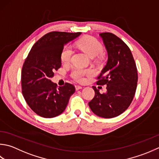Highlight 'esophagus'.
<instances>
[{
	"label": "esophagus",
	"instance_id": "1",
	"mask_svg": "<svg viewBox=\"0 0 159 159\" xmlns=\"http://www.w3.org/2000/svg\"><path fill=\"white\" fill-rule=\"evenodd\" d=\"M82 89V86H79V85H76V86H75V89H76V90H80V89Z\"/></svg>",
	"mask_w": 159,
	"mask_h": 159
}]
</instances>
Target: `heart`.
<instances>
[{"mask_svg":"<svg viewBox=\"0 0 159 159\" xmlns=\"http://www.w3.org/2000/svg\"><path fill=\"white\" fill-rule=\"evenodd\" d=\"M78 46L84 52H85L90 57H95L101 55L103 51L102 44L93 37L83 38L77 42ZM73 55L72 47L66 45L64 47L61 53V60L64 63L69 62ZM93 73L91 69H82L76 68L71 72L70 75L77 82H82L85 80V76L90 75Z\"/></svg>","mask_w":159,"mask_h":159,"instance_id":"b5f03b06","label":"heart"}]
</instances>
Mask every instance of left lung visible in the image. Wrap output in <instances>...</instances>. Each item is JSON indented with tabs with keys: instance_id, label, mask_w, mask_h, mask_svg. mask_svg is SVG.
Instances as JSON below:
<instances>
[{
	"instance_id": "8db88e82",
	"label": "left lung",
	"mask_w": 159,
	"mask_h": 159,
	"mask_svg": "<svg viewBox=\"0 0 159 159\" xmlns=\"http://www.w3.org/2000/svg\"><path fill=\"white\" fill-rule=\"evenodd\" d=\"M99 35L108 52V61L98 77L97 84H106L107 92L101 94L93 86L95 97L89 105L95 115L110 119L121 115L130 105L137 89L138 74L127 44L109 32Z\"/></svg>"
}]
</instances>
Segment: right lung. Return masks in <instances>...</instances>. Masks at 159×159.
Returning a JSON list of instances; mask_svg holds the SVG:
<instances>
[{
    "instance_id": "right-lung-1",
    "label": "right lung",
    "mask_w": 159,
    "mask_h": 159,
    "mask_svg": "<svg viewBox=\"0 0 159 159\" xmlns=\"http://www.w3.org/2000/svg\"><path fill=\"white\" fill-rule=\"evenodd\" d=\"M81 34L52 31L43 35L32 47L21 73L22 92L28 106L44 118H53L64 112L70 97L75 93L73 84L58 87L50 79L61 65L64 44Z\"/></svg>"
}]
</instances>
